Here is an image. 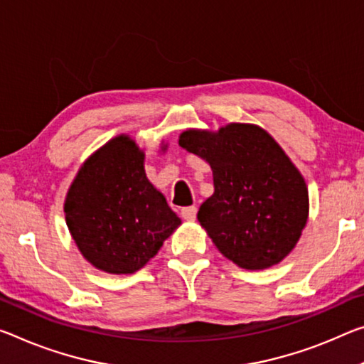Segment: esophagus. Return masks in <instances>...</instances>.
Instances as JSON below:
<instances>
[{"instance_id": "obj_1", "label": "esophagus", "mask_w": 364, "mask_h": 364, "mask_svg": "<svg viewBox=\"0 0 364 364\" xmlns=\"http://www.w3.org/2000/svg\"><path fill=\"white\" fill-rule=\"evenodd\" d=\"M196 213H198V209H196L194 205L183 207V209H181V217L184 218V220H188V222H194L196 220Z\"/></svg>"}]
</instances>
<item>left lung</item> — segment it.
I'll return each mask as SVG.
<instances>
[{"label":"left lung","instance_id":"1","mask_svg":"<svg viewBox=\"0 0 364 364\" xmlns=\"http://www.w3.org/2000/svg\"><path fill=\"white\" fill-rule=\"evenodd\" d=\"M178 144L210 165L213 194L198 220L238 267L264 270L290 255L306 227L309 196L295 164L257 124L186 129Z\"/></svg>","mask_w":364,"mask_h":364}]
</instances>
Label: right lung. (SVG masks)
<instances>
[{"mask_svg": "<svg viewBox=\"0 0 364 364\" xmlns=\"http://www.w3.org/2000/svg\"><path fill=\"white\" fill-rule=\"evenodd\" d=\"M166 147L161 141L160 151ZM144 160V149L129 134H119L80 165L68 189L69 233L85 261L102 272H137L181 225L149 181Z\"/></svg>", "mask_w": 364, "mask_h": 364, "instance_id": "right-lung-1", "label": "right lung"}]
</instances>
